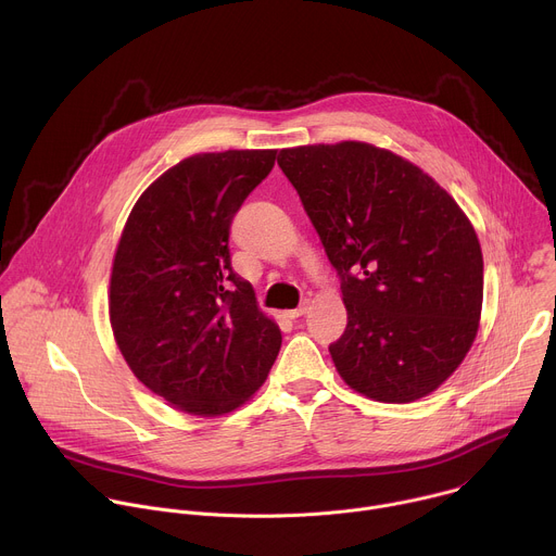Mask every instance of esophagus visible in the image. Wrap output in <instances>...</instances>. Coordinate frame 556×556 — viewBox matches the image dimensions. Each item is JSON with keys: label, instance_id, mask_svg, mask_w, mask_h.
Listing matches in <instances>:
<instances>
[{"label": "esophagus", "instance_id": "obj_1", "mask_svg": "<svg viewBox=\"0 0 556 556\" xmlns=\"http://www.w3.org/2000/svg\"><path fill=\"white\" fill-rule=\"evenodd\" d=\"M307 309H309V301H303L299 307L288 309V312H286V316H290V319H299V316H303Z\"/></svg>", "mask_w": 556, "mask_h": 556}]
</instances>
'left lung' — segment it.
<instances>
[{"mask_svg":"<svg viewBox=\"0 0 556 556\" xmlns=\"http://www.w3.org/2000/svg\"><path fill=\"white\" fill-rule=\"evenodd\" d=\"M341 279L348 326L330 345L343 380L380 403L438 389L478 334L484 260L457 202L405 157L367 142L281 149Z\"/></svg>","mask_w":556,"mask_h":556,"instance_id":"8db88e82","label":"left lung"}]
</instances>
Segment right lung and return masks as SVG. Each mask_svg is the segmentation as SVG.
Segmentation results:
<instances>
[{
	"mask_svg": "<svg viewBox=\"0 0 556 556\" xmlns=\"http://www.w3.org/2000/svg\"><path fill=\"white\" fill-rule=\"evenodd\" d=\"M275 157V149L191 155L138 198L123 228L110 281L116 343L136 378L187 414L240 407L279 354V326L228 251L232 217Z\"/></svg>",
	"mask_w": 556,
	"mask_h": 556,
	"instance_id": "add662e5",
	"label": "right lung"
}]
</instances>
